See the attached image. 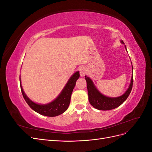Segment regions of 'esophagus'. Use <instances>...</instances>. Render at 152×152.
Segmentation results:
<instances>
[{
	"mask_svg": "<svg viewBox=\"0 0 152 152\" xmlns=\"http://www.w3.org/2000/svg\"><path fill=\"white\" fill-rule=\"evenodd\" d=\"M86 72H87V70L86 68L84 66H82L80 68V74L81 76H84L86 74Z\"/></svg>",
	"mask_w": 152,
	"mask_h": 152,
	"instance_id": "obj_1",
	"label": "esophagus"
}]
</instances>
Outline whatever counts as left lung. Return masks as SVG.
Returning a JSON list of instances; mask_svg holds the SVG:
<instances>
[{
    "label": "left lung",
    "mask_w": 152,
    "mask_h": 152,
    "mask_svg": "<svg viewBox=\"0 0 152 152\" xmlns=\"http://www.w3.org/2000/svg\"><path fill=\"white\" fill-rule=\"evenodd\" d=\"M121 42L124 44L122 40ZM126 47V45H125ZM127 50V49H126ZM133 69V68H132ZM87 82V91H88L89 101L91 104L96 109L99 110H110L116 108L121 105L129 96L133 85V73L131 77V84L126 92L123 95L117 98H109L103 95L96 88L93 81L90 78L85 76Z\"/></svg>",
    "instance_id": "left-lung-1"
}]
</instances>
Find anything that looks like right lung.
Masks as SVG:
<instances>
[{"label":"right lung","instance_id":"add662e5","mask_svg":"<svg viewBox=\"0 0 152 152\" xmlns=\"http://www.w3.org/2000/svg\"><path fill=\"white\" fill-rule=\"evenodd\" d=\"M79 72H75L69 79L65 87H64L61 94L58 96V98L51 103L47 104H39L31 101L24 93L20 83L21 93L27 104L34 111L40 115H42L48 117H56L65 112L68 109L70 103L72 91L75 87L76 81L79 79ZM20 80L21 82L20 78Z\"/></svg>","mask_w":152,"mask_h":152}]
</instances>
